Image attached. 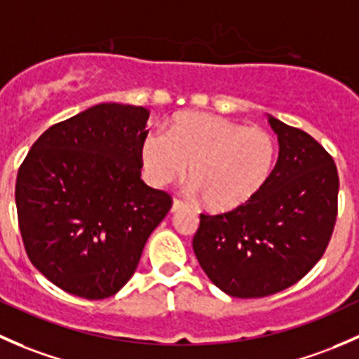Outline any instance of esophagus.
Returning a JSON list of instances; mask_svg holds the SVG:
<instances>
[{"label": "esophagus", "mask_w": 359, "mask_h": 359, "mask_svg": "<svg viewBox=\"0 0 359 359\" xmlns=\"http://www.w3.org/2000/svg\"><path fill=\"white\" fill-rule=\"evenodd\" d=\"M181 209H187V204H184L183 201H180V198H175V202H172V212H176V210H181Z\"/></svg>", "instance_id": "obj_1"}]
</instances>
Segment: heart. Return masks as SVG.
<instances>
[{"instance_id":"heart-1","label":"heart","mask_w":359,"mask_h":359,"mask_svg":"<svg viewBox=\"0 0 359 359\" xmlns=\"http://www.w3.org/2000/svg\"><path fill=\"white\" fill-rule=\"evenodd\" d=\"M275 157V136L264 128H247L210 114H183L168 133L155 129L142 143L150 183L165 187L188 169L190 191L212 210L249 202L271 176Z\"/></svg>"}]
</instances>
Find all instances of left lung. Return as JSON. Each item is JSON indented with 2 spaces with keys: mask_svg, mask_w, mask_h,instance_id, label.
Listing matches in <instances>:
<instances>
[{
  "mask_svg": "<svg viewBox=\"0 0 359 359\" xmlns=\"http://www.w3.org/2000/svg\"><path fill=\"white\" fill-rule=\"evenodd\" d=\"M278 161L245 204L201 214L194 252L210 282L231 297H264L297 283L321 259L337 221L332 155L302 129L269 116Z\"/></svg>",
  "mask_w": 359,
  "mask_h": 359,
  "instance_id": "obj_1",
  "label": "left lung"
}]
</instances>
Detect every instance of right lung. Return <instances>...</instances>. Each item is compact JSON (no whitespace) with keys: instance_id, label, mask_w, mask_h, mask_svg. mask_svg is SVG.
<instances>
[{"instance_id":"1","label":"right lung","mask_w":359,"mask_h":359,"mask_svg":"<svg viewBox=\"0 0 359 359\" xmlns=\"http://www.w3.org/2000/svg\"><path fill=\"white\" fill-rule=\"evenodd\" d=\"M145 107L100 103L36 140L15 184L18 228L32 264L62 290L117 294L172 205L142 180Z\"/></svg>"}]
</instances>
